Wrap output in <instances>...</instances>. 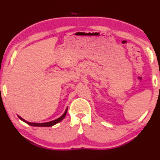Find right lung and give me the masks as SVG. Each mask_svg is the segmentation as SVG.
<instances>
[{
    "mask_svg": "<svg viewBox=\"0 0 160 160\" xmlns=\"http://www.w3.org/2000/svg\"><path fill=\"white\" fill-rule=\"evenodd\" d=\"M67 112H68V107L66 108V111H65V112L63 113V115H62L61 116H60V117L55 119V120H53V121H48V122H45V123L29 122V121H26L24 118L20 117V116H19V115H18V116L19 117V118L20 119V120L24 121V122L26 123H28V125H29V126H36V127H51V126H53V125H55V124H56V123H59V122H60V121H61L62 120H63V119L65 118V116H66Z\"/></svg>",
    "mask_w": 160,
    "mask_h": 160,
    "instance_id": "obj_1",
    "label": "right lung"
}]
</instances>
